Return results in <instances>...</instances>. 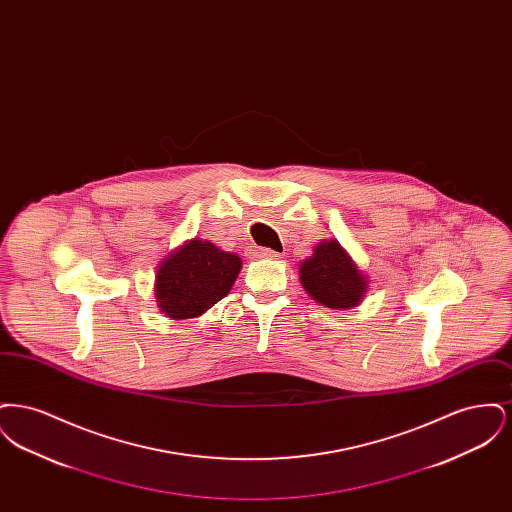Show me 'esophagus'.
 <instances>
[{
    "label": "esophagus",
    "mask_w": 512,
    "mask_h": 512,
    "mask_svg": "<svg viewBox=\"0 0 512 512\" xmlns=\"http://www.w3.org/2000/svg\"><path fill=\"white\" fill-rule=\"evenodd\" d=\"M255 255L261 257V259H280V257H282L278 251H272V249H267V247L255 249Z\"/></svg>",
    "instance_id": "1"
}]
</instances>
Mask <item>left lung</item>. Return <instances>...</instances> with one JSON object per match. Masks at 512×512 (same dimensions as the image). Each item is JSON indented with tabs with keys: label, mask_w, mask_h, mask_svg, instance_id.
<instances>
[{
	"label": "left lung",
	"mask_w": 512,
	"mask_h": 512,
	"mask_svg": "<svg viewBox=\"0 0 512 512\" xmlns=\"http://www.w3.org/2000/svg\"><path fill=\"white\" fill-rule=\"evenodd\" d=\"M299 280L317 303L336 311L359 307L368 292V276L338 240L315 245L313 255L299 265Z\"/></svg>",
	"instance_id": "1"
}]
</instances>
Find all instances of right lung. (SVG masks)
<instances>
[{
	"label": "right lung",
	"instance_id": "1",
	"mask_svg": "<svg viewBox=\"0 0 512 512\" xmlns=\"http://www.w3.org/2000/svg\"><path fill=\"white\" fill-rule=\"evenodd\" d=\"M242 270L236 253L209 240H188L171 251L155 272V301L171 320L201 317L232 290Z\"/></svg>",
	"mask_w": 512,
	"mask_h": 512
}]
</instances>
